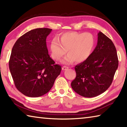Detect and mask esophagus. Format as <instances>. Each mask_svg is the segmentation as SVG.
Wrapping results in <instances>:
<instances>
[{
	"label": "esophagus",
	"mask_w": 127,
	"mask_h": 127,
	"mask_svg": "<svg viewBox=\"0 0 127 127\" xmlns=\"http://www.w3.org/2000/svg\"><path fill=\"white\" fill-rule=\"evenodd\" d=\"M68 68V66H63V67H62V69H63V70H66V69H67Z\"/></svg>",
	"instance_id": "esophagus-1"
}]
</instances>
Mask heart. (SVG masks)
Returning <instances> with one entry per match:
<instances>
[{
    "mask_svg": "<svg viewBox=\"0 0 127 127\" xmlns=\"http://www.w3.org/2000/svg\"><path fill=\"white\" fill-rule=\"evenodd\" d=\"M95 38L92 33L66 32L58 39L54 38L50 45L51 55L54 59L59 61L67 51L64 59L65 64H70L74 61L81 63L86 60L93 51Z\"/></svg>",
    "mask_w": 127,
    "mask_h": 127,
    "instance_id": "b5f03b06",
    "label": "heart"
}]
</instances>
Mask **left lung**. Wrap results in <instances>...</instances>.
<instances>
[{
  "mask_svg": "<svg viewBox=\"0 0 127 127\" xmlns=\"http://www.w3.org/2000/svg\"><path fill=\"white\" fill-rule=\"evenodd\" d=\"M97 35L95 49L86 61L75 66L76 77L71 83L73 90L85 97H95L106 91L118 66L112 41L101 32Z\"/></svg>",
  "mask_w": 127,
  "mask_h": 127,
  "instance_id": "obj_1",
  "label": "left lung"
}]
</instances>
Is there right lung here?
<instances>
[{"label":"right lung","instance_id":"1","mask_svg":"<svg viewBox=\"0 0 127 127\" xmlns=\"http://www.w3.org/2000/svg\"><path fill=\"white\" fill-rule=\"evenodd\" d=\"M52 31L39 28L27 32L16 41L9 67L14 85L28 97H40L50 91L62 67L50 57L46 37Z\"/></svg>","mask_w":127,"mask_h":127}]
</instances>
